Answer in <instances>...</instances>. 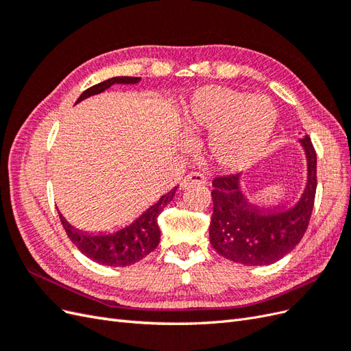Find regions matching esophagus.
I'll use <instances>...</instances> for the list:
<instances>
[{"instance_id":"obj_1","label":"esophagus","mask_w":351,"mask_h":351,"mask_svg":"<svg viewBox=\"0 0 351 351\" xmlns=\"http://www.w3.org/2000/svg\"><path fill=\"white\" fill-rule=\"evenodd\" d=\"M205 176L202 174V173H199V171H192V173H189L183 180H182V183H180V187H187V186H190V184H205Z\"/></svg>"}]
</instances>
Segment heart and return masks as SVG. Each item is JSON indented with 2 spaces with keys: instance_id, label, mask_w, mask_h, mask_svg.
Here are the masks:
<instances>
[{
  "instance_id": "obj_1",
  "label": "heart",
  "mask_w": 351,
  "mask_h": 351,
  "mask_svg": "<svg viewBox=\"0 0 351 351\" xmlns=\"http://www.w3.org/2000/svg\"><path fill=\"white\" fill-rule=\"evenodd\" d=\"M190 132H212L209 152L226 169L253 164L268 145L275 110L268 98L224 88L199 89L182 115Z\"/></svg>"
}]
</instances>
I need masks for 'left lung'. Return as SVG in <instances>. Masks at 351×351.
Here are the masks:
<instances>
[{
  "mask_svg": "<svg viewBox=\"0 0 351 351\" xmlns=\"http://www.w3.org/2000/svg\"><path fill=\"white\" fill-rule=\"evenodd\" d=\"M300 143L307 158V183L300 200L291 208L259 209L241 193L239 174L214 178L209 240L221 256L259 267L280 261L300 243L312 217L317 184L316 152L311 137L304 136Z\"/></svg>",
  "mask_w": 351,
  "mask_h": 351,
  "instance_id": "obj_1",
  "label": "left lung"
}]
</instances>
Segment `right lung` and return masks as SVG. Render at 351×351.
Masks as SVG:
<instances>
[{"instance_id": "add662e5", "label": "right lung", "mask_w": 351, "mask_h": 351, "mask_svg": "<svg viewBox=\"0 0 351 351\" xmlns=\"http://www.w3.org/2000/svg\"><path fill=\"white\" fill-rule=\"evenodd\" d=\"M141 77L129 76L108 79L84 90L79 97L77 102L92 97V95L104 92L105 89L112 86L114 83H137ZM176 190L177 187L169 190L167 195L159 197L155 205L143 212L133 224L114 232V234L92 236L86 234V232H80L74 230L61 214L58 215L69 239L89 259L101 265H108V267H127V265L139 262L156 249L159 237H161V231H159L158 227V215L173 200Z\"/></svg>"}]
</instances>
